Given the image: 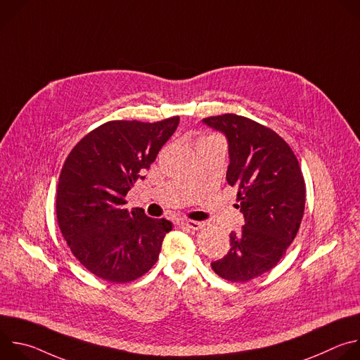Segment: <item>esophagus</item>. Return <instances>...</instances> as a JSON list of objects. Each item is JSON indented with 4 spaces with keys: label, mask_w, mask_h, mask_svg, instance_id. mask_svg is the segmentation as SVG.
<instances>
[{
    "label": "esophagus",
    "mask_w": 360,
    "mask_h": 360,
    "mask_svg": "<svg viewBox=\"0 0 360 360\" xmlns=\"http://www.w3.org/2000/svg\"><path fill=\"white\" fill-rule=\"evenodd\" d=\"M176 225L181 226V228H188V229H193V231H198L200 228L205 226V224L202 222H198V221H188V219H178L176 221Z\"/></svg>",
    "instance_id": "obj_1"
}]
</instances>
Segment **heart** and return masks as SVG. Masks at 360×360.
I'll return each instance as SVG.
<instances>
[{
	"mask_svg": "<svg viewBox=\"0 0 360 360\" xmlns=\"http://www.w3.org/2000/svg\"><path fill=\"white\" fill-rule=\"evenodd\" d=\"M208 138H214V136H205V138H202V139H208Z\"/></svg>",
	"mask_w": 360,
	"mask_h": 360,
	"instance_id": "obj_1",
	"label": "heart"
}]
</instances>
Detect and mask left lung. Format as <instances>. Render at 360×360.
Instances as JSON below:
<instances>
[{"mask_svg": "<svg viewBox=\"0 0 360 360\" xmlns=\"http://www.w3.org/2000/svg\"><path fill=\"white\" fill-rule=\"evenodd\" d=\"M224 132L231 164L226 181L238 188L245 225L231 233V249L211 264L231 282H248L282 259L299 231L304 211V179L286 141L271 128L236 114L203 118Z\"/></svg>", "mask_w": 360, "mask_h": 360, "instance_id": "left-lung-1", "label": "left lung"}]
</instances>
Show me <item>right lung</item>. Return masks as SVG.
Segmentation results:
<instances>
[{
  "label": "right lung",
  "mask_w": 360,
  "mask_h": 360,
  "mask_svg": "<svg viewBox=\"0 0 360 360\" xmlns=\"http://www.w3.org/2000/svg\"><path fill=\"white\" fill-rule=\"evenodd\" d=\"M179 117L110 121L68 153L57 188V219L75 258L95 276L127 283L157 264L172 222L125 208V196L171 138Z\"/></svg>",
  "instance_id": "1"
}]
</instances>
